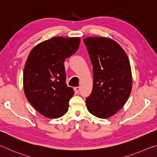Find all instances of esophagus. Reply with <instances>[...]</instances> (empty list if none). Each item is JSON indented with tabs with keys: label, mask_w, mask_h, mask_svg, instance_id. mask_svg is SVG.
Segmentation results:
<instances>
[{
	"label": "esophagus",
	"mask_w": 157,
	"mask_h": 157,
	"mask_svg": "<svg viewBox=\"0 0 157 157\" xmlns=\"http://www.w3.org/2000/svg\"><path fill=\"white\" fill-rule=\"evenodd\" d=\"M74 91H75V92L78 93L79 91H80V90H81V87H74Z\"/></svg>",
	"instance_id": "esophagus-1"
}]
</instances>
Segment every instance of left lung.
I'll return each instance as SVG.
<instances>
[{"label":"left lung","mask_w":157,"mask_h":157,"mask_svg":"<svg viewBox=\"0 0 157 157\" xmlns=\"http://www.w3.org/2000/svg\"><path fill=\"white\" fill-rule=\"evenodd\" d=\"M93 66V87L86 99L88 111L108 119L125 105L132 87L131 66L127 54L116 41L108 37L83 39Z\"/></svg>","instance_id":"1"}]
</instances>
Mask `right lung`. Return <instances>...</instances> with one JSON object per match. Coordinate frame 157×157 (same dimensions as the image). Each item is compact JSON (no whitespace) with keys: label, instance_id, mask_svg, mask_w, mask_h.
<instances>
[{"label":"right lung","instance_id":"obj_1","mask_svg":"<svg viewBox=\"0 0 157 157\" xmlns=\"http://www.w3.org/2000/svg\"><path fill=\"white\" fill-rule=\"evenodd\" d=\"M78 37L55 36L36 45L29 54L23 71L25 95L43 116L57 119L68 110L74 92L65 83L64 60L77 51Z\"/></svg>","mask_w":157,"mask_h":157}]
</instances>
